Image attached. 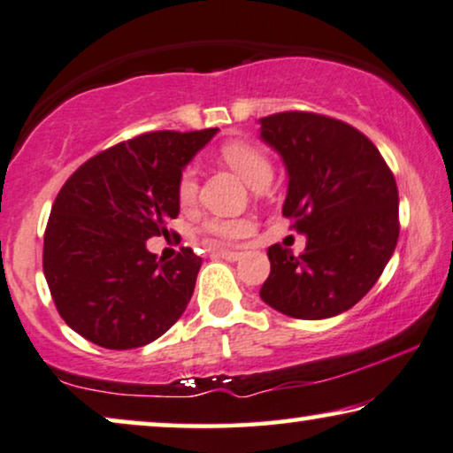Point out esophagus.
<instances>
[{"mask_svg":"<svg viewBox=\"0 0 453 453\" xmlns=\"http://www.w3.org/2000/svg\"><path fill=\"white\" fill-rule=\"evenodd\" d=\"M211 255L213 257H219V258H226V261H238L240 257V252H236V250H227V249H211Z\"/></svg>","mask_w":453,"mask_h":453,"instance_id":"34e87169","label":"esophagus"}]
</instances>
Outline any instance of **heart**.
I'll return each instance as SVG.
<instances>
[{"label":"heart","instance_id":"1","mask_svg":"<svg viewBox=\"0 0 453 453\" xmlns=\"http://www.w3.org/2000/svg\"><path fill=\"white\" fill-rule=\"evenodd\" d=\"M219 157L238 172L240 176L250 188L265 190L273 180V165L271 159L263 149L255 147V144L246 141H230L221 144ZM198 195V172L195 165H186L180 172L178 178V201L188 207L195 203ZM252 230V223L249 219H223V217H211L203 223V232L213 236L215 240H226V242H234V240L244 238L246 234Z\"/></svg>","mask_w":453,"mask_h":453}]
</instances>
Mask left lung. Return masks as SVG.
Masks as SVG:
<instances>
[{
  "instance_id": "1",
  "label": "left lung",
  "mask_w": 453,
  "mask_h": 453,
  "mask_svg": "<svg viewBox=\"0 0 453 453\" xmlns=\"http://www.w3.org/2000/svg\"><path fill=\"white\" fill-rule=\"evenodd\" d=\"M261 138L281 155L288 196L281 213L306 234L294 257L269 246L261 298L294 319L352 309L375 286L400 236L397 186L379 149L342 119L312 111L261 118Z\"/></svg>"
}]
</instances>
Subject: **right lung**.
<instances>
[{
	"label": "right lung",
	"mask_w": 453,
	"mask_h": 453,
	"mask_svg": "<svg viewBox=\"0 0 453 453\" xmlns=\"http://www.w3.org/2000/svg\"><path fill=\"white\" fill-rule=\"evenodd\" d=\"M217 128L157 130L101 150L65 180L43 240V273L65 325L130 349L164 335L188 306L203 258L157 261L147 240L180 213L178 178Z\"/></svg>",
	"instance_id": "right-lung-1"
}]
</instances>
